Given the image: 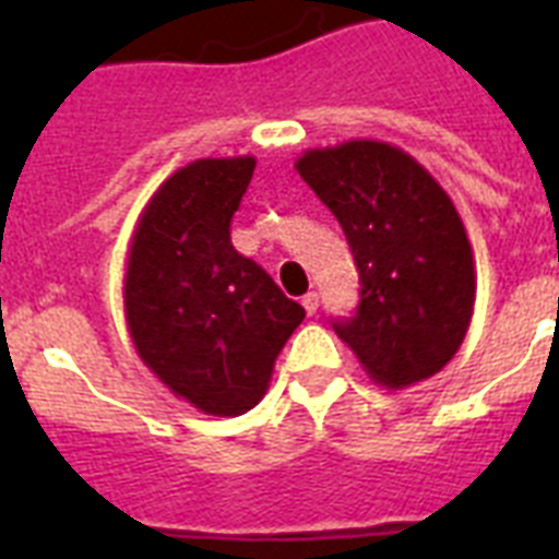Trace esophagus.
Returning a JSON list of instances; mask_svg holds the SVG:
<instances>
[{
	"mask_svg": "<svg viewBox=\"0 0 559 559\" xmlns=\"http://www.w3.org/2000/svg\"><path fill=\"white\" fill-rule=\"evenodd\" d=\"M301 307L307 310V316H313L316 310H319V296H316V293H307V296L301 298Z\"/></svg>",
	"mask_w": 559,
	"mask_h": 559,
	"instance_id": "34e87169",
	"label": "esophagus"
}]
</instances>
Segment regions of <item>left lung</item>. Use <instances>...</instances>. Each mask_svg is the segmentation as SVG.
<instances>
[{"label": "left lung", "mask_w": 559, "mask_h": 559, "mask_svg": "<svg viewBox=\"0 0 559 559\" xmlns=\"http://www.w3.org/2000/svg\"><path fill=\"white\" fill-rule=\"evenodd\" d=\"M296 170L340 219L359 270L357 313L333 322L336 336L385 389L441 371L476 305L473 246L447 191L408 153L371 139L307 151Z\"/></svg>", "instance_id": "1"}]
</instances>
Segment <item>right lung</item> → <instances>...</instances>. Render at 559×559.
I'll return each mask as SVG.
<instances>
[{"label": "right lung", "mask_w": 559, "mask_h": 559, "mask_svg": "<svg viewBox=\"0 0 559 559\" xmlns=\"http://www.w3.org/2000/svg\"><path fill=\"white\" fill-rule=\"evenodd\" d=\"M254 156L197 159L156 188L135 223L124 316L135 354L177 397L214 417L261 403L305 307L231 246Z\"/></svg>", "instance_id": "obj_1"}]
</instances>
